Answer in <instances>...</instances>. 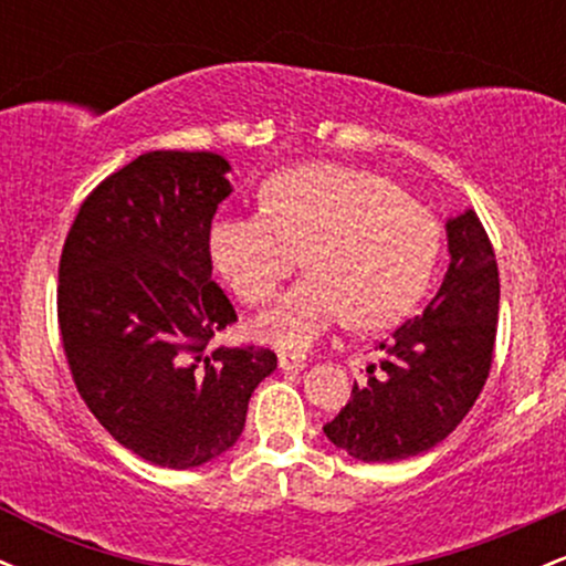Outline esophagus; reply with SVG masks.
Wrapping results in <instances>:
<instances>
[{
  "mask_svg": "<svg viewBox=\"0 0 566 566\" xmlns=\"http://www.w3.org/2000/svg\"><path fill=\"white\" fill-rule=\"evenodd\" d=\"M305 365H308V359H305L303 354H287V350H284V354H279V367L282 369H303Z\"/></svg>",
  "mask_w": 566,
  "mask_h": 566,
  "instance_id": "esophagus-1",
  "label": "esophagus"
}]
</instances>
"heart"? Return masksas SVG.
Here are the masks:
<instances>
[{
    "mask_svg": "<svg viewBox=\"0 0 566 566\" xmlns=\"http://www.w3.org/2000/svg\"><path fill=\"white\" fill-rule=\"evenodd\" d=\"M258 216H220L207 233L216 271L244 305H263L303 261L311 269L258 319V333L305 348L350 316L382 327L423 295L439 255L431 210L378 172L303 165L276 172Z\"/></svg>",
    "mask_w": 566,
    "mask_h": 566,
    "instance_id": "heart-1",
    "label": "heart"
}]
</instances>
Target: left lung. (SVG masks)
<instances>
[{"mask_svg": "<svg viewBox=\"0 0 566 566\" xmlns=\"http://www.w3.org/2000/svg\"><path fill=\"white\" fill-rule=\"evenodd\" d=\"M450 269L431 303L375 346L367 380L324 433L365 463H394L437 447L482 394L495 359L500 276L473 210L447 220Z\"/></svg>", "mask_w": 566, "mask_h": 566, "instance_id": "1", "label": "left lung"}]
</instances>
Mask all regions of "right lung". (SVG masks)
Listing matches in <instances>:
<instances>
[{"mask_svg":"<svg viewBox=\"0 0 566 566\" xmlns=\"http://www.w3.org/2000/svg\"><path fill=\"white\" fill-rule=\"evenodd\" d=\"M210 151H151L84 197L57 263V327L97 423L148 463L197 469L244 428L261 346H212L237 322L212 282L207 233L231 193Z\"/></svg>","mask_w":566,"mask_h":566,"instance_id":"obj_1","label":"right lung"}]
</instances>
